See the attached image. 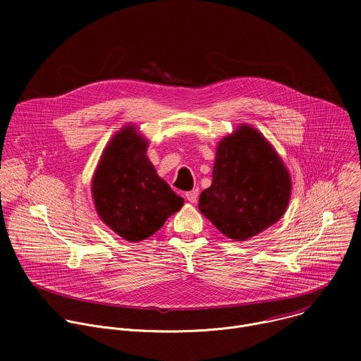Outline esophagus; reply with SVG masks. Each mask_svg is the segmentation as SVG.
Masks as SVG:
<instances>
[{
    "label": "esophagus",
    "instance_id": "34e87169",
    "mask_svg": "<svg viewBox=\"0 0 361 361\" xmlns=\"http://www.w3.org/2000/svg\"><path fill=\"white\" fill-rule=\"evenodd\" d=\"M198 195H200V191H198L197 188H194V190H191V191L185 192V198H187L190 202H197Z\"/></svg>",
    "mask_w": 361,
    "mask_h": 361
}]
</instances>
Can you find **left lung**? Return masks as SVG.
<instances>
[{
	"instance_id": "obj_1",
	"label": "left lung",
	"mask_w": 361,
	"mask_h": 361,
	"mask_svg": "<svg viewBox=\"0 0 361 361\" xmlns=\"http://www.w3.org/2000/svg\"><path fill=\"white\" fill-rule=\"evenodd\" d=\"M290 194V174L273 145L243 124L219 142L213 183L198 209L226 237L244 241L281 219Z\"/></svg>"
}]
</instances>
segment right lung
Returning <instances> with one entry per match:
<instances>
[{"label": "right lung", "instance_id": "1", "mask_svg": "<svg viewBox=\"0 0 361 361\" xmlns=\"http://www.w3.org/2000/svg\"><path fill=\"white\" fill-rule=\"evenodd\" d=\"M147 144L134 127L120 130L102 152L91 185L99 219L133 243L159 231L184 204L147 159Z\"/></svg>", "mask_w": 361, "mask_h": 361}]
</instances>
